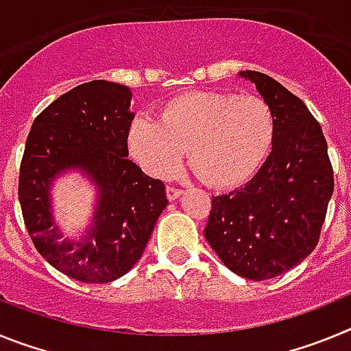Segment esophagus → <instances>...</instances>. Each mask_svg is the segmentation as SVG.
<instances>
[{"instance_id": "esophagus-1", "label": "esophagus", "mask_w": 351, "mask_h": 351, "mask_svg": "<svg viewBox=\"0 0 351 351\" xmlns=\"http://www.w3.org/2000/svg\"><path fill=\"white\" fill-rule=\"evenodd\" d=\"M181 195H182L181 188H176V186H167V198H169V200H176V198H179Z\"/></svg>"}]
</instances>
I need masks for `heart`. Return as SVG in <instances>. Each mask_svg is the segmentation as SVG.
<instances>
[{
    "label": "heart",
    "mask_w": 351,
    "mask_h": 351,
    "mask_svg": "<svg viewBox=\"0 0 351 351\" xmlns=\"http://www.w3.org/2000/svg\"><path fill=\"white\" fill-rule=\"evenodd\" d=\"M278 138V116L262 96L200 91L176 96L160 121L130 130L133 158L158 178L178 172L184 151L193 172L214 188H234L265 165Z\"/></svg>",
    "instance_id": "1"
}]
</instances>
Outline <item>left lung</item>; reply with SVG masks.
<instances>
[{"label":"left lung","instance_id":"obj_1","mask_svg":"<svg viewBox=\"0 0 351 351\" xmlns=\"http://www.w3.org/2000/svg\"><path fill=\"white\" fill-rule=\"evenodd\" d=\"M241 75L274 108L278 138L246 186L213 197L204 235L230 271L263 281L295 267L316 247L334 170L320 123L299 96L260 71Z\"/></svg>","mask_w":351,"mask_h":351}]
</instances>
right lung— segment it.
<instances>
[{
	"label": "right lung",
	"mask_w": 351,
	"mask_h": 351,
	"mask_svg": "<svg viewBox=\"0 0 351 351\" xmlns=\"http://www.w3.org/2000/svg\"><path fill=\"white\" fill-rule=\"evenodd\" d=\"M130 100L121 84H80L43 108L26 138L19 202L27 234L52 267L82 283L126 274L169 204L165 184L128 160ZM66 168L86 169L101 188L95 225L79 243H59L48 210V184Z\"/></svg>",
	"instance_id": "1"
}]
</instances>
